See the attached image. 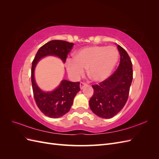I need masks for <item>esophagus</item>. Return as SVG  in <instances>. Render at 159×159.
<instances>
[{
	"instance_id": "1",
	"label": "esophagus",
	"mask_w": 159,
	"mask_h": 159,
	"mask_svg": "<svg viewBox=\"0 0 159 159\" xmlns=\"http://www.w3.org/2000/svg\"><path fill=\"white\" fill-rule=\"evenodd\" d=\"M86 85H87V84L85 83V82H81L80 83V89H83L84 88V86Z\"/></svg>"
}]
</instances>
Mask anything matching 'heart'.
Here are the masks:
<instances>
[{
    "mask_svg": "<svg viewBox=\"0 0 159 159\" xmlns=\"http://www.w3.org/2000/svg\"><path fill=\"white\" fill-rule=\"evenodd\" d=\"M74 58L66 61L68 74L74 79H78L88 69L89 78L95 82L107 79L116 66L119 53L113 46H92L77 51Z\"/></svg>",
    "mask_w": 159,
    "mask_h": 159,
    "instance_id": "b5f03b06",
    "label": "heart"
}]
</instances>
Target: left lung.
Segmentation results:
<instances>
[{
	"label": "left lung",
	"mask_w": 159,
	"mask_h": 159,
	"mask_svg": "<svg viewBox=\"0 0 159 159\" xmlns=\"http://www.w3.org/2000/svg\"><path fill=\"white\" fill-rule=\"evenodd\" d=\"M120 54L118 68L110 77L93 85L94 93L89 100V107L98 117L110 119L125 105L133 80V65L127 52L117 45Z\"/></svg>",
	"instance_id": "1"
}]
</instances>
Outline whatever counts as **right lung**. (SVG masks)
Instances as JSON below:
<instances>
[{
    "label": "right lung",
    "instance_id": "right-lung-1",
    "mask_svg": "<svg viewBox=\"0 0 159 159\" xmlns=\"http://www.w3.org/2000/svg\"><path fill=\"white\" fill-rule=\"evenodd\" d=\"M74 45V43L64 40H51L40 48L32 61L31 81L34 97L38 107L48 117L58 118L69 111L75 96L80 91V83L64 80L61 81L56 89L46 92L40 89L36 83L35 68L42 57L48 56L58 57L63 63H65L66 57Z\"/></svg>",
    "mask_w": 159,
    "mask_h": 159
}]
</instances>
